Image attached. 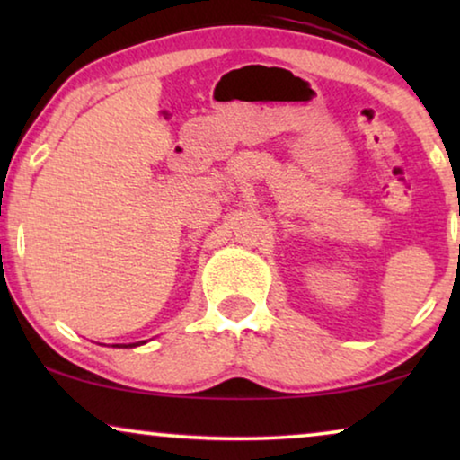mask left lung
Masks as SVG:
<instances>
[{"mask_svg":"<svg viewBox=\"0 0 460 460\" xmlns=\"http://www.w3.org/2000/svg\"><path fill=\"white\" fill-rule=\"evenodd\" d=\"M458 251H460V247H458Z\"/></svg>","mask_w":460,"mask_h":460,"instance_id":"left-lung-1","label":"left lung"}]
</instances>
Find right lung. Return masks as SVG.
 Masks as SVG:
<instances>
[{"mask_svg":"<svg viewBox=\"0 0 460 460\" xmlns=\"http://www.w3.org/2000/svg\"><path fill=\"white\" fill-rule=\"evenodd\" d=\"M140 343H144V341H140ZM140 343H121V345L117 343V348H136V345H140Z\"/></svg>","mask_w":460,"mask_h":460,"instance_id":"obj_1","label":"right lung"}]
</instances>
